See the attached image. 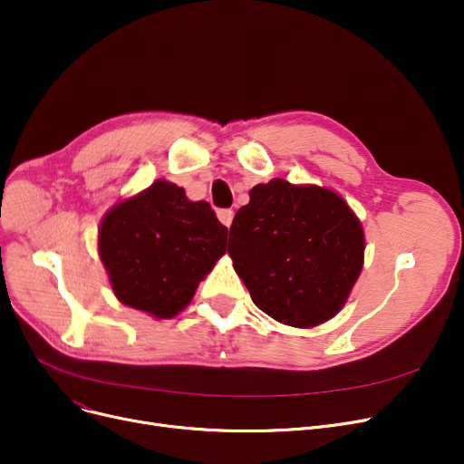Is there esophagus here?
Returning <instances> with one entry per match:
<instances>
[{
	"label": "esophagus",
	"mask_w": 464,
	"mask_h": 464,
	"mask_svg": "<svg viewBox=\"0 0 464 464\" xmlns=\"http://www.w3.org/2000/svg\"><path fill=\"white\" fill-rule=\"evenodd\" d=\"M233 216H235V212H233L231 208L218 210V219H219V222H222L226 227H229V226L233 224Z\"/></svg>",
	"instance_id": "34e87169"
}]
</instances>
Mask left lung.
Wrapping results in <instances>:
<instances>
[{"instance_id": "1", "label": "left lung", "mask_w": 464, "mask_h": 464, "mask_svg": "<svg viewBox=\"0 0 464 464\" xmlns=\"http://www.w3.org/2000/svg\"><path fill=\"white\" fill-rule=\"evenodd\" d=\"M227 254L259 310L310 329L346 304L362 269L364 231L343 195L275 179L254 186L235 214Z\"/></svg>"}]
</instances>
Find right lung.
I'll list each match as a JSON object with an SVG mask.
<instances>
[{
    "instance_id": "obj_1",
    "label": "right lung",
    "mask_w": 464,
    "mask_h": 464,
    "mask_svg": "<svg viewBox=\"0 0 464 464\" xmlns=\"http://www.w3.org/2000/svg\"><path fill=\"white\" fill-rule=\"evenodd\" d=\"M226 242L227 227L207 201L160 179L107 210L97 252L121 304L169 320L191 303Z\"/></svg>"
}]
</instances>
